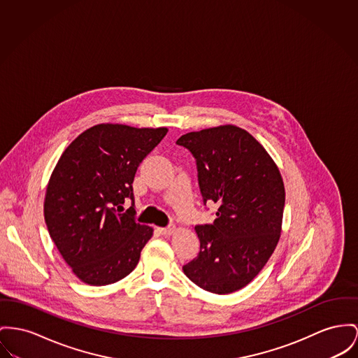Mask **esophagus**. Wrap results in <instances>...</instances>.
<instances>
[{"label":"esophagus","instance_id":"obj_1","mask_svg":"<svg viewBox=\"0 0 358 358\" xmlns=\"http://www.w3.org/2000/svg\"><path fill=\"white\" fill-rule=\"evenodd\" d=\"M159 231H160L162 235H171V234L175 232V227L169 225V227H166V228H159Z\"/></svg>","mask_w":358,"mask_h":358}]
</instances>
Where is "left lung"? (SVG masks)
<instances>
[{
    "mask_svg": "<svg viewBox=\"0 0 358 358\" xmlns=\"http://www.w3.org/2000/svg\"><path fill=\"white\" fill-rule=\"evenodd\" d=\"M176 143L195 159L203 205L218 206L213 224L195 227L199 254L183 271L203 290L236 292L258 275L280 240L285 206L280 169L238 126L191 131Z\"/></svg>",
    "mask_w": 358,
    "mask_h": 358,
    "instance_id": "1",
    "label": "left lung"
}]
</instances>
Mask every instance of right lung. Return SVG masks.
Returning a JSON list of instances; mask_svg holds the SVG:
<instances>
[{"label": "right lung", "mask_w": 358, "mask_h": 358, "mask_svg": "<svg viewBox=\"0 0 358 358\" xmlns=\"http://www.w3.org/2000/svg\"><path fill=\"white\" fill-rule=\"evenodd\" d=\"M167 131L101 123L81 133L59 157L48 180L45 221L83 282L110 285L136 268L153 229L136 221L133 180ZM127 199L132 206L123 213Z\"/></svg>", "instance_id": "right-lung-1"}]
</instances>
